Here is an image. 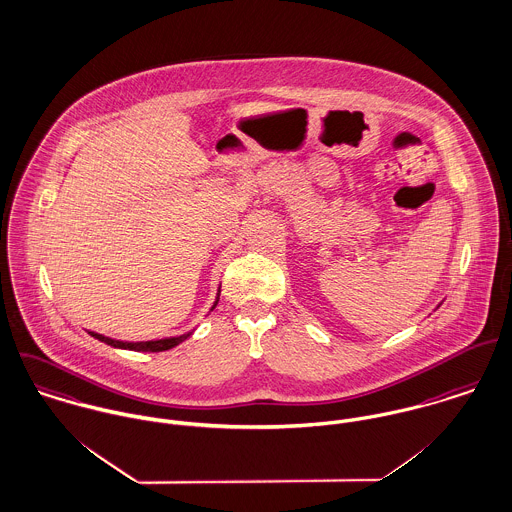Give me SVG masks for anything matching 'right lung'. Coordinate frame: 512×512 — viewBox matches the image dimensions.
Listing matches in <instances>:
<instances>
[{
  "label": "right lung",
  "instance_id": "1",
  "mask_svg": "<svg viewBox=\"0 0 512 512\" xmlns=\"http://www.w3.org/2000/svg\"><path fill=\"white\" fill-rule=\"evenodd\" d=\"M217 301H219V293H217ZM217 301L213 303L211 311L217 307ZM93 338L113 346V348H121V350H135V352H164V350H170L178 344H182L186 338L191 336V332L182 334V336H172V338H162V340H146V342H123V340H113L109 336H103V334H97V332H90Z\"/></svg>",
  "mask_w": 512,
  "mask_h": 512
}]
</instances>
